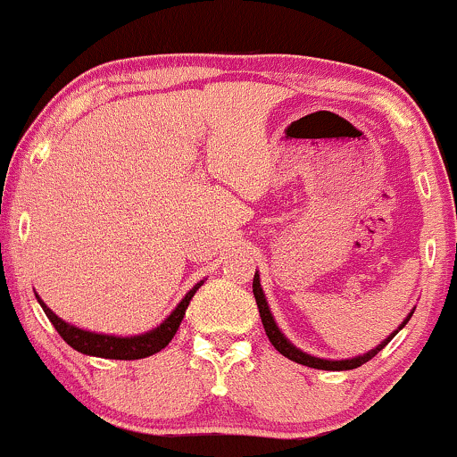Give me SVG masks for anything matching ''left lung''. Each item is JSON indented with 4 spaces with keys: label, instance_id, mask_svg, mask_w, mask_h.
<instances>
[{
    "label": "left lung",
    "instance_id": "left-lung-1",
    "mask_svg": "<svg viewBox=\"0 0 457 457\" xmlns=\"http://www.w3.org/2000/svg\"><path fill=\"white\" fill-rule=\"evenodd\" d=\"M253 295H255V302H257V309H260V317H262L263 329H266V337L270 338L272 347L277 349L281 355L287 357V360L295 361V364L309 366V368H317V370H353V368H360L361 364H366L368 360H372V357H375V355L378 353V351L386 347L389 340H392V338L395 337V334H398V329H403V328L406 326V321H409V319H411V315H413V312H411V315L404 319L403 326L395 329L392 337H389L387 340H383V343L378 345L377 349L368 351V353H364V355L353 357V360H337V361H334V360H319V357H312V355H309V353H302L300 349H295L294 345H291L289 340L283 337L281 329H278L277 323H274L270 309H268L266 295H263V291H262V287H260V277H257V274H255V278H253Z\"/></svg>",
    "mask_w": 457,
    "mask_h": 457
}]
</instances>
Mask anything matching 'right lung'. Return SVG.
Listing matches in <instances>:
<instances>
[{
  "mask_svg": "<svg viewBox=\"0 0 457 457\" xmlns=\"http://www.w3.org/2000/svg\"><path fill=\"white\" fill-rule=\"evenodd\" d=\"M202 287V283H197L189 294L185 295L183 302L176 306L172 315H170L162 326L151 329V332L142 334V337H131V338H119V337H106V334H93V332H85V329L70 326L65 323L63 319H59L54 312L48 309L44 302H40L42 311L46 312V317L51 319V323L54 329L59 332L65 343L70 345L71 349L80 351L85 355H96V357H106V360H142V357H148L153 353H159L163 347H168L170 340L174 338L176 329L180 328V321H183L187 306H189L191 298L197 289Z\"/></svg>",
  "mask_w": 457,
  "mask_h": 457,
  "instance_id": "add662e5",
  "label": "right lung"
}]
</instances>
